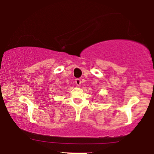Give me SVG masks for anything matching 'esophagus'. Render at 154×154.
Returning a JSON list of instances; mask_svg holds the SVG:
<instances>
[{
    "instance_id": "1",
    "label": "esophagus",
    "mask_w": 154,
    "mask_h": 154,
    "mask_svg": "<svg viewBox=\"0 0 154 154\" xmlns=\"http://www.w3.org/2000/svg\"><path fill=\"white\" fill-rule=\"evenodd\" d=\"M75 84L77 85V86H80L81 80L79 79H75Z\"/></svg>"
}]
</instances>
